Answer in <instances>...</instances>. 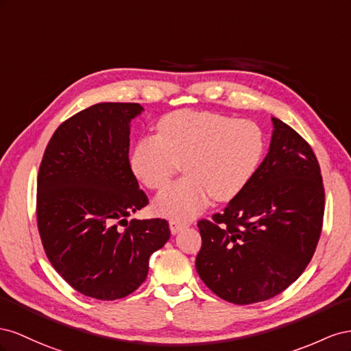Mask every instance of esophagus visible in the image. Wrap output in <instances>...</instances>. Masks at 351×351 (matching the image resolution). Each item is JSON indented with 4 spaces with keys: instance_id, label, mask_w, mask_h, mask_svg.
<instances>
[{
    "instance_id": "1",
    "label": "esophagus",
    "mask_w": 351,
    "mask_h": 351,
    "mask_svg": "<svg viewBox=\"0 0 351 351\" xmlns=\"http://www.w3.org/2000/svg\"><path fill=\"white\" fill-rule=\"evenodd\" d=\"M188 225L184 223V222H179V220H170L169 222V228H170V232H172L173 235H176L178 232H181L184 228H186Z\"/></svg>"
}]
</instances>
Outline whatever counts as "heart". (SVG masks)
<instances>
[{
    "label": "heart",
    "mask_w": 351,
    "mask_h": 351,
    "mask_svg": "<svg viewBox=\"0 0 351 351\" xmlns=\"http://www.w3.org/2000/svg\"><path fill=\"white\" fill-rule=\"evenodd\" d=\"M158 135L135 144L129 165L149 189L165 188L184 163L186 176L160 194L154 210L170 219H191L210 198L229 202L252 181L265 154V138L247 120L210 112L169 113Z\"/></svg>",
    "instance_id": "1"
}]
</instances>
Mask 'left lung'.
<instances>
[{"instance_id": "left-lung-1", "label": "left lung", "mask_w": 351, "mask_h": 351, "mask_svg": "<svg viewBox=\"0 0 351 351\" xmlns=\"http://www.w3.org/2000/svg\"><path fill=\"white\" fill-rule=\"evenodd\" d=\"M269 152L252 181L213 222L199 220L197 272L234 304L282 293L313 257L322 231L325 193L313 149L272 117Z\"/></svg>"}]
</instances>
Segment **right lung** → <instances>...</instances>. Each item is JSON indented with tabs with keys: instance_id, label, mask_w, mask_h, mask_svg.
Wrapping results in <instances>:
<instances>
[{
	"instance_id": "right-lung-1",
	"label": "right lung",
	"mask_w": 351,
	"mask_h": 351,
	"mask_svg": "<svg viewBox=\"0 0 351 351\" xmlns=\"http://www.w3.org/2000/svg\"><path fill=\"white\" fill-rule=\"evenodd\" d=\"M136 103H98L67 119L45 148L36 217L45 254L76 291L97 300L134 293L148 258L170 238L165 219L131 220L147 206L129 165Z\"/></svg>"
}]
</instances>
